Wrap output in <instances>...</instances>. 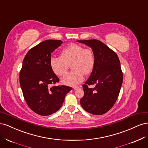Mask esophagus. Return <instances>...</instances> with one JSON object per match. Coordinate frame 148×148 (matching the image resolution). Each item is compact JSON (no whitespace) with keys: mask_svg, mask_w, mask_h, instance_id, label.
Instances as JSON below:
<instances>
[{"mask_svg":"<svg viewBox=\"0 0 148 148\" xmlns=\"http://www.w3.org/2000/svg\"><path fill=\"white\" fill-rule=\"evenodd\" d=\"M73 88L75 89V90H77V89H78L79 88V86H75L73 87Z\"/></svg>","mask_w":148,"mask_h":148,"instance_id":"34e87169","label":"esophagus"}]
</instances>
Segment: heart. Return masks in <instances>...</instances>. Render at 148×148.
<instances>
[{
	"instance_id": "heart-1",
	"label": "heart",
	"mask_w": 148,
	"mask_h": 148,
	"mask_svg": "<svg viewBox=\"0 0 148 148\" xmlns=\"http://www.w3.org/2000/svg\"><path fill=\"white\" fill-rule=\"evenodd\" d=\"M49 64L53 72L59 77L66 73L71 64L73 70L66 73L61 82L64 84L74 86L83 81L84 74L91 73L95 65V56L91 49L72 44L62 51L60 57L52 56Z\"/></svg>"
}]
</instances>
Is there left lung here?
<instances>
[{
    "mask_svg": "<svg viewBox=\"0 0 148 148\" xmlns=\"http://www.w3.org/2000/svg\"><path fill=\"white\" fill-rule=\"evenodd\" d=\"M92 49L95 56V65L90 77L83 85L84 96L82 107L93 115L108 112L117 101L123 82L120 62L114 51L97 39L77 41ZM95 84L94 88L90 85Z\"/></svg>",
    "mask_w": 148,
    "mask_h": 148,
    "instance_id": "8db88e82",
    "label": "left lung"
}]
</instances>
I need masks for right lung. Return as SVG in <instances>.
Wrapping results in <instances>:
<instances>
[{"label": "right lung", "mask_w": 148, "mask_h": 148, "mask_svg": "<svg viewBox=\"0 0 148 148\" xmlns=\"http://www.w3.org/2000/svg\"><path fill=\"white\" fill-rule=\"evenodd\" d=\"M63 42L48 39L31 48L26 53L20 73V83L25 100L35 113L42 116L56 112L64 103L71 87L53 86L59 78L51 69V53Z\"/></svg>", "instance_id": "1"}]
</instances>
